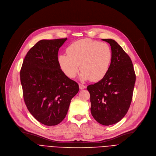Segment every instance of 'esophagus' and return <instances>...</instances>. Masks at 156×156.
<instances>
[{
    "mask_svg": "<svg viewBox=\"0 0 156 156\" xmlns=\"http://www.w3.org/2000/svg\"><path fill=\"white\" fill-rule=\"evenodd\" d=\"M79 87H80V90H83L84 88H86L87 87L85 85H84V84H79Z\"/></svg>",
    "mask_w": 156,
    "mask_h": 156,
    "instance_id": "34e87169",
    "label": "esophagus"
}]
</instances>
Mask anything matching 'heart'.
Segmentation results:
<instances>
[{
	"label": "heart",
	"instance_id": "1",
	"mask_svg": "<svg viewBox=\"0 0 156 156\" xmlns=\"http://www.w3.org/2000/svg\"><path fill=\"white\" fill-rule=\"evenodd\" d=\"M67 55L58 56L59 64L65 74L75 78L82 70L83 80L98 81L107 74L112 58L110 47L106 43L84 38L76 41L66 48Z\"/></svg>",
	"mask_w": 156,
	"mask_h": 156
}]
</instances>
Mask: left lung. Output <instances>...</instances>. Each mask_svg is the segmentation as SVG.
<instances>
[{"mask_svg": "<svg viewBox=\"0 0 156 156\" xmlns=\"http://www.w3.org/2000/svg\"><path fill=\"white\" fill-rule=\"evenodd\" d=\"M110 44L112 58L105 76L87 87L91 112L100 124L109 126L121 121L133 98L136 74L131 59L116 41L103 39Z\"/></svg>", "mask_w": 156, "mask_h": 156, "instance_id": "8db88e82", "label": "left lung"}]
</instances>
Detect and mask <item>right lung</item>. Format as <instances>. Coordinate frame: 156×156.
<instances>
[{
	"label": "right lung",
	"mask_w": 156,
	"mask_h": 156,
	"mask_svg": "<svg viewBox=\"0 0 156 156\" xmlns=\"http://www.w3.org/2000/svg\"><path fill=\"white\" fill-rule=\"evenodd\" d=\"M67 38L41 40L27 52L20 69L25 105L40 122L55 126L65 118L78 84L62 72L59 48Z\"/></svg>",
	"instance_id": "1"
}]
</instances>
